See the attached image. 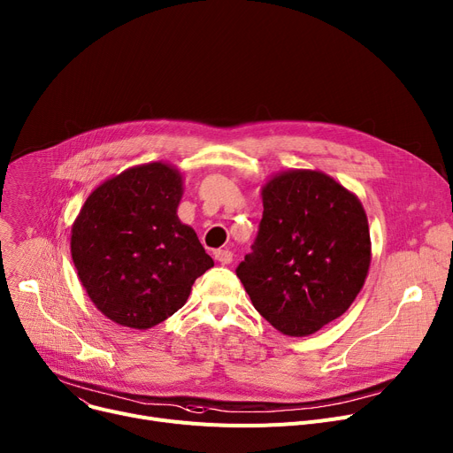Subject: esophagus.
<instances>
[{
  "mask_svg": "<svg viewBox=\"0 0 453 453\" xmlns=\"http://www.w3.org/2000/svg\"><path fill=\"white\" fill-rule=\"evenodd\" d=\"M215 258L220 262V264H231L233 262V253L229 250H219L215 251Z\"/></svg>",
  "mask_w": 453,
  "mask_h": 453,
  "instance_id": "esophagus-1",
  "label": "esophagus"
}]
</instances>
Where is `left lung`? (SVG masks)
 <instances>
[{
    "label": "left lung",
    "instance_id": "1",
    "mask_svg": "<svg viewBox=\"0 0 453 453\" xmlns=\"http://www.w3.org/2000/svg\"><path fill=\"white\" fill-rule=\"evenodd\" d=\"M251 253L238 264L255 310L279 331L304 337L341 317L365 284L370 231L363 205L319 171L269 180Z\"/></svg>",
    "mask_w": 453,
    "mask_h": 453
}]
</instances>
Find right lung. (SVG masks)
I'll return each instance as SVG.
<instances>
[{
    "label": "right lung",
    "mask_w": 453,
    "mask_h": 453,
    "mask_svg": "<svg viewBox=\"0 0 453 453\" xmlns=\"http://www.w3.org/2000/svg\"><path fill=\"white\" fill-rule=\"evenodd\" d=\"M182 176L165 164L124 171L87 198L71 253L95 306L116 324L147 329L186 304L215 262L176 217Z\"/></svg>",
    "instance_id": "right-lung-1"
}]
</instances>
